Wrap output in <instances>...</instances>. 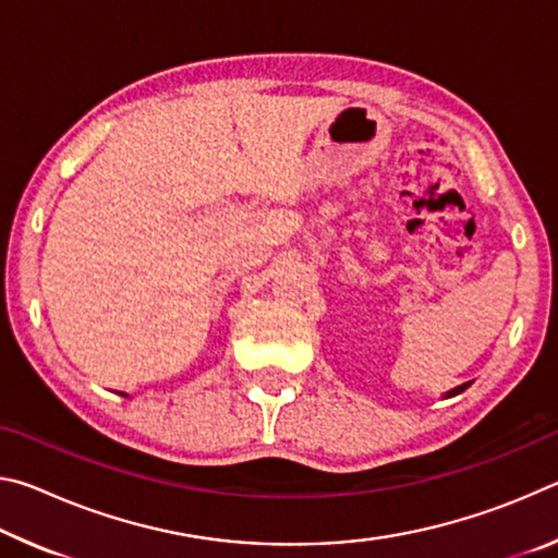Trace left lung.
I'll list each match as a JSON object with an SVG mask.
<instances>
[{"instance_id":"obj_1","label":"left lung","mask_w":558,"mask_h":558,"mask_svg":"<svg viewBox=\"0 0 558 558\" xmlns=\"http://www.w3.org/2000/svg\"><path fill=\"white\" fill-rule=\"evenodd\" d=\"M468 386H470V381H468V384H462V386H456V389H452V391H448L446 396H458V393H462V391H465V389H468Z\"/></svg>"}]
</instances>
